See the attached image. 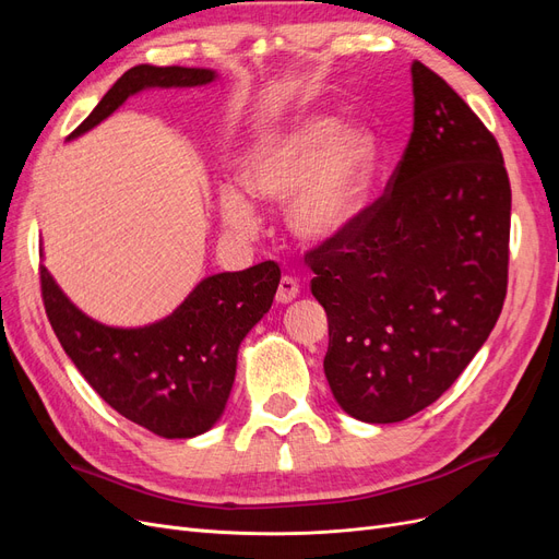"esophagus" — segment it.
Returning a JSON list of instances; mask_svg holds the SVG:
<instances>
[{
  "instance_id": "1",
  "label": "esophagus",
  "mask_w": 559,
  "mask_h": 559,
  "mask_svg": "<svg viewBox=\"0 0 559 559\" xmlns=\"http://www.w3.org/2000/svg\"><path fill=\"white\" fill-rule=\"evenodd\" d=\"M300 294V284L294 280V277H289V275H284L282 280H280V286H277V294H275V298H277V302H292L296 296Z\"/></svg>"
}]
</instances>
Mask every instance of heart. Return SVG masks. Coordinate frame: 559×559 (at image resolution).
<instances>
[{
  "instance_id": "b5f03b06",
  "label": "heart",
  "mask_w": 559,
  "mask_h": 559,
  "mask_svg": "<svg viewBox=\"0 0 559 559\" xmlns=\"http://www.w3.org/2000/svg\"><path fill=\"white\" fill-rule=\"evenodd\" d=\"M378 158L376 134L364 123H345L333 114L298 116L289 126L265 132L240 163V183L218 189L224 224L240 235L259 228L251 198L292 202L289 226L306 242L341 235L364 207Z\"/></svg>"
}]
</instances>
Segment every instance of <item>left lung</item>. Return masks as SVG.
<instances>
[{"label":"left lung","instance_id":"1","mask_svg":"<svg viewBox=\"0 0 559 559\" xmlns=\"http://www.w3.org/2000/svg\"><path fill=\"white\" fill-rule=\"evenodd\" d=\"M411 74L413 134L386 191L306 253L329 319V386L370 425L450 389L509 286L511 183L495 134L427 64Z\"/></svg>","mask_w":559,"mask_h":559}]
</instances>
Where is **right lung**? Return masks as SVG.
Instances as JSON below:
<instances>
[{
	"mask_svg": "<svg viewBox=\"0 0 559 559\" xmlns=\"http://www.w3.org/2000/svg\"><path fill=\"white\" fill-rule=\"evenodd\" d=\"M216 74L198 67L138 64L128 70L70 138L88 132L144 88H193ZM41 298L67 357L111 408L163 438H193L222 417L245 335L273 306L280 265L202 280L156 324L114 329L83 314L39 265Z\"/></svg>",
	"mask_w": 559,
	"mask_h": 559,
	"instance_id": "1",
	"label": "right lung"
}]
</instances>
